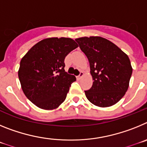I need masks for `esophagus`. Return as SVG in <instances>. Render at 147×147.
Instances as JSON below:
<instances>
[{"label":"esophagus","mask_w":147,"mask_h":147,"mask_svg":"<svg viewBox=\"0 0 147 147\" xmlns=\"http://www.w3.org/2000/svg\"><path fill=\"white\" fill-rule=\"evenodd\" d=\"M83 75H84V73H83L82 71H80L79 76H76V78H77V80H80V79H81V78L83 76Z\"/></svg>","instance_id":"esophagus-1"}]
</instances>
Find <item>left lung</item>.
I'll use <instances>...</instances> for the list:
<instances>
[{
  "label": "left lung",
  "instance_id": "obj_1",
  "mask_svg": "<svg viewBox=\"0 0 147 147\" xmlns=\"http://www.w3.org/2000/svg\"><path fill=\"white\" fill-rule=\"evenodd\" d=\"M90 63L93 83L85 96L96 106L110 107L124 96L132 73L130 60L117 45L101 37L75 40Z\"/></svg>",
  "mask_w": 147,
  "mask_h": 147
}]
</instances>
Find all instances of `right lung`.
<instances>
[{"mask_svg":"<svg viewBox=\"0 0 147 147\" xmlns=\"http://www.w3.org/2000/svg\"><path fill=\"white\" fill-rule=\"evenodd\" d=\"M78 45L65 37L42 40L22 58L18 77L22 89L33 104L44 110L58 107L66 98L74 75L65 71V58Z\"/></svg>","mask_w":147,"mask_h":147,"instance_id":"obj_1","label":"right lung"}]
</instances>
